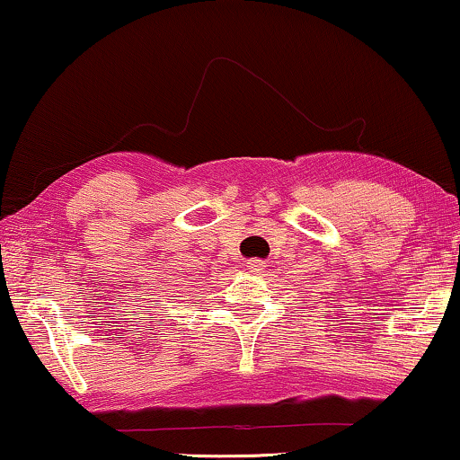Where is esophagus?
Returning <instances> with one entry per match:
<instances>
[{
  "mask_svg": "<svg viewBox=\"0 0 460 460\" xmlns=\"http://www.w3.org/2000/svg\"><path fill=\"white\" fill-rule=\"evenodd\" d=\"M246 267H248V271L259 273V271H263L267 265H265V261H263V259H250L248 263H246Z\"/></svg>",
  "mask_w": 460,
  "mask_h": 460,
  "instance_id": "obj_1",
  "label": "esophagus"
}]
</instances>
